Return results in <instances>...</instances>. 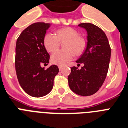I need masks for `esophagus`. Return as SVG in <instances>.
<instances>
[{"label":"esophagus","instance_id":"esophagus-1","mask_svg":"<svg viewBox=\"0 0 128 128\" xmlns=\"http://www.w3.org/2000/svg\"><path fill=\"white\" fill-rule=\"evenodd\" d=\"M58 68L60 70H62V66H58Z\"/></svg>","mask_w":128,"mask_h":128}]
</instances>
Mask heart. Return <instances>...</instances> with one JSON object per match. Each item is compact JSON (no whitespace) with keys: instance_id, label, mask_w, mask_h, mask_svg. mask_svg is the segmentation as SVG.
Here are the masks:
<instances>
[{"instance_id":"b5f03b06","label":"heart","mask_w":128,"mask_h":128,"mask_svg":"<svg viewBox=\"0 0 128 128\" xmlns=\"http://www.w3.org/2000/svg\"><path fill=\"white\" fill-rule=\"evenodd\" d=\"M66 40L64 43L65 50H58L51 55L50 60L54 64L63 66L74 57L85 50L87 42L85 38L79 35L78 32L72 28H64L58 30L56 35L47 34L44 37V46L46 50L52 52L58 48L60 41Z\"/></svg>"}]
</instances>
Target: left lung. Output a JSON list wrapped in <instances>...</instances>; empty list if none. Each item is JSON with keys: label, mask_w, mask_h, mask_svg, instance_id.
<instances>
[{"label": "left lung", "mask_w": 128, "mask_h": 128, "mask_svg": "<svg viewBox=\"0 0 128 128\" xmlns=\"http://www.w3.org/2000/svg\"><path fill=\"white\" fill-rule=\"evenodd\" d=\"M88 32V44L84 54L76 61L80 70L71 68L68 76L70 88L81 96L92 95L98 91L105 80L110 60L111 48L104 32L90 23L78 25Z\"/></svg>", "instance_id": "8db88e82"}]
</instances>
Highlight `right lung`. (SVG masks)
Returning a JSON list of instances; mask_svg holds the SVG:
<instances>
[{
	"label": "right lung",
	"mask_w": 128,
	"mask_h": 128,
	"mask_svg": "<svg viewBox=\"0 0 128 128\" xmlns=\"http://www.w3.org/2000/svg\"><path fill=\"white\" fill-rule=\"evenodd\" d=\"M50 24L37 22L26 28L16 45L15 67L19 84L30 96L41 97L53 88L59 69L52 65L47 69L40 64L49 62L50 55L44 46V37Z\"/></svg>",
	"instance_id": "add662e5"
}]
</instances>
